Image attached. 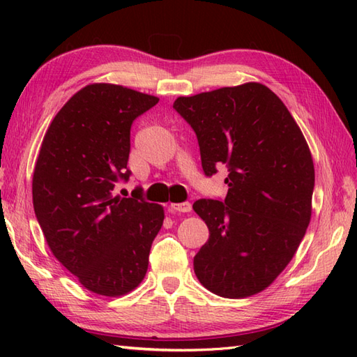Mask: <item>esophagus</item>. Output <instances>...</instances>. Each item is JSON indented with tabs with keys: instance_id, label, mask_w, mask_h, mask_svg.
<instances>
[{
	"instance_id": "34e87169",
	"label": "esophagus",
	"mask_w": 357,
	"mask_h": 357,
	"mask_svg": "<svg viewBox=\"0 0 357 357\" xmlns=\"http://www.w3.org/2000/svg\"><path fill=\"white\" fill-rule=\"evenodd\" d=\"M169 210L172 211V213H188V211H192V204L190 202L170 204Z\"/></svg>"
}]
</instances>
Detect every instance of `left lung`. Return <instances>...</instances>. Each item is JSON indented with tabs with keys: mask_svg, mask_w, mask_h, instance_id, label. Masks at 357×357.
Listing matches in <instances>:
<instances>
[{
	"mask_svg": "<svg viewBox=\"0 0 357 357\" xmlns=\"http://www.w3.org/2000/svg\"><path fill=\"white\" fill-rule=\"evenodd\" d=\"M173 107L198 136L204 173L229 169L224 202L193 204L210 231L195 275L222 298L261 293L293 259L312 219L314 164L304 135L261 82L179 96Z\"/></svg>",
	"mask_w": 357,
	"mask_h": 357,
	"instance_id": "left-lung-1",
	"label": "left lung"
}]
</instances>
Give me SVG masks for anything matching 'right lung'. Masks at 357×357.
I'll return each mask as SVG.
<instances>
[{"mask_svg":"<svg viewBox=\"0 0 357 357\" xmlns=\"http://www.w3.org/2000/svg\"><path fill=\"white\" fill-rule=\"evenodd\" d=\"M159 98L118 84L82 87L53 118L36 158L32 196L53 256L89 291L118 298L138 287L164 208L135 192L115 196L127 181L130 127Z\"/></svg>","mask_w":357,"mask_h":357,"instance_id":"add662e5","label":"right lung"}]
</instances>
